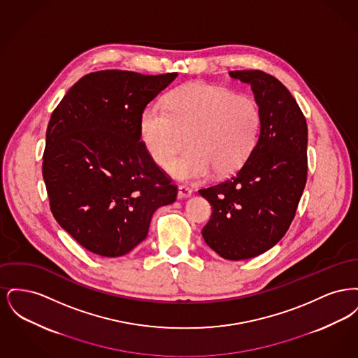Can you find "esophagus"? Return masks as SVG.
Instances as JSON below:
<instances>
[{
	"mask_svg": "<svg viewBox=\"0 0 358 358\" xmlns=\"http://www.w3.org/2000/svg\"><path fill=\"white\" fill-rule=\"evenodd\" d=\"M192 189L187 187H178V199L181 200V199H187V197H190L192 196Z\"/></svg>",
	"mask_w": 358,
	"mask_h": 358,
	"instance_id": "esophagus-1",
	"label": "esophagus"
}]
</instances>
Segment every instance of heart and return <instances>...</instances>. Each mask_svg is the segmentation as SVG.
I'll return each mask as SVG.
<instances>
[{
	"mask_svg": "<svg viewBox=\"0 0 358 358\" xmlns=\"http://www.w3.org/2000/svg\"><path fill=\"white\" fill-rule=\"evenodd\" d=\"M142 142L154 162L165 168L185 145L189 149L168 168L178 181L194 182L229 176L254 153L262 131V110L254 98L204 82L180 85L166 107L150 104L139 120Z\"/></svg>",
	"mask_w": 358,
	"mask_h": 358,
	"instance_id": "heart-1",
	"label": "heart"
}]
</instances>
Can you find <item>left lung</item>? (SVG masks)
Returning <instances> with one entry per match:
<instances>
[{
  "instance_id": "1",
  "label": "left lung",
  "mask_w": 358,
  "mask_h": 358,
  "mask_svg": "<svg viewBox=\"0 0 358 358\" xmlns=\"http://www.w3.org/2000/svg\"><path fill=\"white\" fill-rule=\"evenodd\" d=\"M251 85L262 110L257 146L238 173L200 189L212 216L205 243L228 260L260 255L285 236L307 180V123L289 90L259 69L231 71Z\"/></svg>"
}]
</instances>
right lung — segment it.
Here are the masks:
<instances>
[{"instance_id":"1","label":"right lung","mask_w":358,"mask_h":358,"mask_svg":"<svg viewBox=\"0 0 358 358\" xmlns=\"http://www.w3.org/2000/svg\"><path fill=\"white\" fill-rule=\"evenodd\" d=\"M176 78L91 72L52 113L43 155L52 215L92 254L126 255L148 236L154 212L177 199L139 131L145 107Z\"/></svg>"}]
</instances>
